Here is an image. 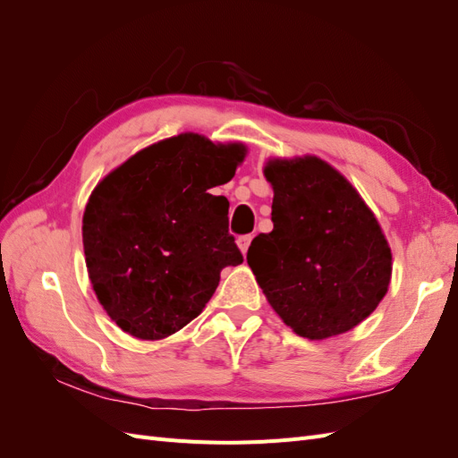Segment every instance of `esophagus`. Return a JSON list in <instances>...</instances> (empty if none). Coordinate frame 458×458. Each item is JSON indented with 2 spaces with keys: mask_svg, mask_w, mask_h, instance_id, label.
I'll use <instances>...</instances> for the list:
<instances>
[{
  "mask_svg": "<svg viewBox=\"0 0 458 458\" xmlns=\"http://www.w3.org/2000/svg\"><path fill=\"white\" fill-rule=\"evenodd\" d=\"M250 242H252V234H244V237H239V239H237L239 250H241L242 254H246V252H248V246H250Z\"/></svg>",
  "mask_w": 458,
  "mask_h": 458,
  "instance_id": "1",
  "label": "esophagus"
}]
</instances>
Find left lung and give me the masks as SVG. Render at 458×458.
Returning a JSON list of instances; mask_svg holds the SVG:
<instances>
[{
	"mask_svg": "<svg viewBox=\"0 0 458 458\" xmlns=\"http://www.w3.org/2000/svg\"><path fill=\"white\" fill-rule=\"evenodd\" d=\"M271 233L246 261L273 311L298 336L344 335L378 308L392 283V248L363 197L315 155L267 158Z\"/></svg>",
	"mask_w": 458,
	"mask_h": 458,
	"instance_id": "obj_1",
	"label": "left lung"
}]
</instances>
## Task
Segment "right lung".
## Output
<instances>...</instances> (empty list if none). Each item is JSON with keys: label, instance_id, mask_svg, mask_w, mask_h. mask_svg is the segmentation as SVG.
Returning a JSON list of instances; mask_svg holds the SVG:
<instances>
[{"label": "right lung", "instance_id": "1", "mask_svg": "<svg viewBox=\"0 0 458 458\" xmlns=\"http://www.w3.org/2000/svg\"><path fill=\"white\" fill-rule=\"evenodd\" d=\"M246 152L185 131L135 152L91 191L81 219L88 275L130 336L175 335L202 313L221 269L242 263L229 200L208 191L231 182Z\"/></svg>", "mask_w": 458, "mask_h": 458}]
</instances>
